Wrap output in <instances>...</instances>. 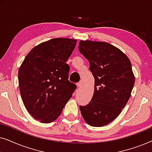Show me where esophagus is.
<instances>
[{"mask_svg": "<svg viewBox=\"0 0 152 152\" xmlns=\"http://www.w3.org/2000/svg\"><path fill=\"white\" fill-rule=\"evenodd\" d=\"M83 84H84V83H83L82 81H80V82H78L77 84V87H82L83 86Z\"/></svg>", "mask_w": 152, "mask_h": 152, "instance_id": "obj_1", "label": "esophagus"}]
</instances>
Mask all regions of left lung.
Wrapping results in <instances>:
<instances>
[{"mask_svg": "<svg viewBox=\"0 0 152 152\" xmlns=\"http://www.w3.org/2000/svg\"><path fill=\"white\" fill-rule=\"evenodd\" d=\"M79 50L88 60L95 79L92 99L80 106L83 118L89 125L100 127L113 121L129 99L135 77L125 54L107 42L80 41Z\"/></svg>", "mask_w": 152, "mask_h": 152, "instance_id": "obj_1", "label": "left lung"}]
</instances>
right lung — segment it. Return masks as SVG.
<instances>
[{"label": "right lung", "instance_id": "add662e5", "mask_svg": "<svg viewBox=\"0 0 152 152\" xmlns=\"http://www.w3.org/2000/svg\"><path fill=\"white\" fill-rule=\"evenodd\" d=\"M76 39L55 38L31 50L18 70L22 100L34 119L50 123L57 119L75 90L68 80L66 64Z\"/></svg>", "mask_w": 152, "mask_h": 152}]
</instances>
